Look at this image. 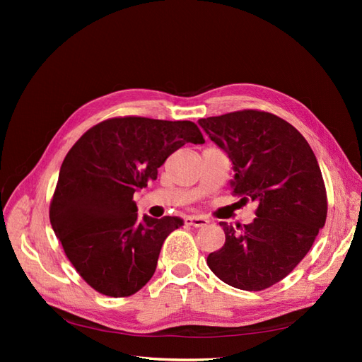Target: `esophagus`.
Returning <instances> with one entry per match:
<instances>
[{
  "mask_svg": "<svg viewBox=\"0 0 362 362\" xmlns=\"http://www.w3.org/2000/svg\"><path fill=\"white\" fill-rule=\"evenodd\" d=\"M208 222V218L204 217V216H187L185 217V225L189 226H194V228H201V226H205Z\"/></svg>",
  "mask_w": 362,
  "mask_h": 362,
  "instance_id": "1",
  "label": "esophagus"
}]
</instances>
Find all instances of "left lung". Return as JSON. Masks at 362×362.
Masks as SVG:
<instances>
[{
  "label": "left lung",
  "mask_w": 362,
  "mask_h": 362,
  "mask_svg": "<svg viewBox=\"0 0 362 362\" xmlns=\"http://www.w3.org/2000/svg\"><path fill=\"white\" fill-rule=\"evenodd\" d=\"M198 124L233 163L234 193L258 204L250 225L221 223L225 245L206 264L231 287L269 288L299 264L325 226L319 163L298 129L267 112H234Z\"/></svg>",
  "instance_id": "left-lung-1"
}]
</instances>
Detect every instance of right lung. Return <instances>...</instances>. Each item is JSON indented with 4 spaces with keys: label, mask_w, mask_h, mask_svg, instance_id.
<instances>
[{
    "label": "right lung",
    "mask_w": 362,
    "mask_h": 362,
    "mask_svg": "<svg viewBox=\"0 0 362 362\" xmlns=\"http://www.w3.org/2000/svg\"><path fill=\"white\" fill-rule=\"evenodd\" d=\"M204 137L190 120L115 117L95 125L64 157L49 221L64 254L92 288L112 298L134 294L152 278L177 216L137 217L133 194L185 144Z\"/></svg>",
    "instance_id": "add662e5"
}]
</instances>
